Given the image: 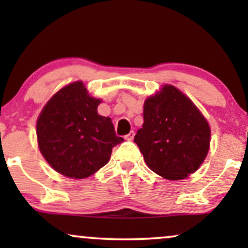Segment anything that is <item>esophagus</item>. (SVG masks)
<instances>
[{
  "mask_svg": "<svg viewBox=\"0 0 248 248\" xmlns=\"http://www.w3.org/2000/svg\"><path fill=\"white\" fill-rule=\"evenodd\" d=\"M134 135H135V133H134V131H131L130 133H128L127 135H125V140H127V141H132L133 140V138H134Z\"/></svg>",
  "mask_w": 248,
  "mask_h": 248,
  "instance_id": "esophagus-1",
  "label": "esophagus"
}]
</instances>
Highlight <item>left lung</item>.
Returning <instances> with one entry per match:
<instances>
[{"label":"left lung","instance_id":"1","mask_svg":"<svg viewBox=\"0 0 248 248\" xmlns=\"http://www.w3.org/2000/svg\"><path fill=\"white\" fill-rule=\"evenodd\" d=\"M143 125L134 137L148 167L179 181L196 171L208 155V121L181 90L165 84L144 101Z\"/></svg>","mask_w":248,"mask_h":248}]
</instances>
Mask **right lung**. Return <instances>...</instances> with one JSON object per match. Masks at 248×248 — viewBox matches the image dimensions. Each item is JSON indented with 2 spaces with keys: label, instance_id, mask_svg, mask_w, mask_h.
Listing matches in <instances>:
<instances>
[{
  "label": "right lung",
  "instance_id": "1",
  "mask_svg": "<svg viewBox=\"0 0 248 248\" xmlns=\"http://www.w3.org/2000/svg\"><path fill=\"white\" fill-rule=\"evenodd\" d=\"M100 99L89 96L81 81L54 94L37 120V139L43 157L66 177H89L109 161L122 143L109 117L98 115Z\"/></svg>",
  "mask_w": 248,
  "mask_h": 248
}]
</instances>
